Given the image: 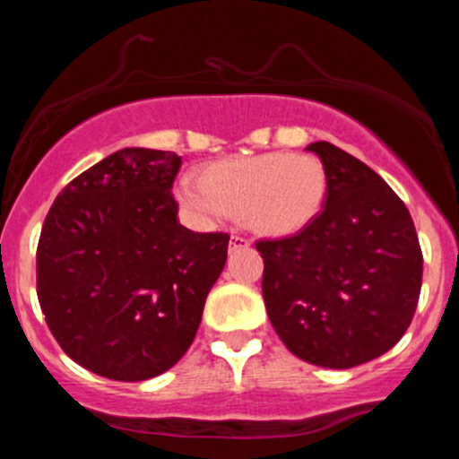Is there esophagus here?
Listing matches in <instances>:
<instances>
[{"label":"esophagus","instance_id":"34e87169","mask_svg":"<svg viewBox=\"0 0 459 459\" xmlns=\"http://www.w3.org/2000/svg\"><path fill=\"white\" fill-rule=\"evenodd\" d=\"M247 246H250V241H247L246 237L230 235V250H235V247H247Z\"/></svg>","mask_w":459,"mask_h":459}]
</instances>
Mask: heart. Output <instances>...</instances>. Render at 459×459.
Returning <instances> with one entry per match:
<instances>
[{"mask_svg": "<svg viewBox=\"0 0 459 459\" xmlns=\"http://www.w3.org/2000/svg\"><path fill=\"white\" fill-rule=\"evenodd\" d=\"M328 194L325 168L308 152H263L215 161L200 181L181 178L177 198L203 222L239 215L255 233L296 235L317 218Z\"/></svg>", "mask_w": 459, "mask_h": 459, "instance_id": "obj_1", "label": "heart"}]
</instances>
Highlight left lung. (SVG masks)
<instances>
[{
  "label": "left lung",
  "mask_w": 459,
  "mask_h": 459,
  "mask_svg": "<svg viewBox=\"0 0 459 459\" xmlns=\"http://www.w3.org/2000/svg\"><path fill=\"white\" fill-rule=\"evenodd\" d=\"M307 151L328 177L324 209L296 235L256 241L265 263L263 299L291 354L351 368L405 334L423 255L410 212L377 172L330 142Z\"/></svg>",
  "instance_id": "obj_1"
}]
</instances>
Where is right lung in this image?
I'll return each instance as SVG.
<instances>
[{
	"label": "right lung",
	"instance_id": "1",
	"mask_svg": "<svg viewBox=\"0 0 459 459\" xmlns=\"http://www.w3.org/2000/svg\"><path fill=\"white\" fill-rule=\"evenodd\" d=\"M181 157L123 149L54 200L36 250V291L51 334L77 365L118 382L175 367L220 278L226 233L178 224Z\"/></svg>",
	"mask_w": 459,
	"mask_h": 459
}]
</instances>
